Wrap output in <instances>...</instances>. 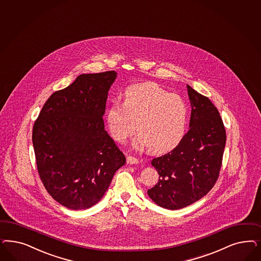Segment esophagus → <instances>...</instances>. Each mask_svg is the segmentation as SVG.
Instances as JSON below:
<instances>
[{
  "mask_svg": "<svg viewBox=\"0 0 261 261\" xmlns=\"http://www.w3.org/2000/svg\"><path fill=\"white\" fill-rule=\"evenodd\" d=\"M138 160L136 159V158H134V156H127L126 158V163L127 164H129V165H134V164H138Z\"/></svg>",
  "mask_w": 261,
  "mask_h": 261,
  "instance_id": "esophagus-1",
  "label": "esophagus"
}]
</instances>
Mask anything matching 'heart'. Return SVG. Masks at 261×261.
I'll use <instances>...</instances> for the list:
<instances>
[{"instance_id": "1", "label": "heart", "mask_w": 261, "mask_h": 261, "mask_svg": "<svg viewBox=\"0 0 261 261\" xmlns=\"http://www.w3.org/2000/svg\"><path fill=\"white\" fill-rule=\"evenodd\" d=\"M110 134L119 142L136 130L135 144L160 153L175 148L185 133L187 107L181 97L156 84H135L124 92V102H114L107 111Z\"/></svg>"}]
</instances>
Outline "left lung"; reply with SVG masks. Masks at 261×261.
<instances>
[{
	"mask_svg": "<svg viewBox=\"0 0 261 261\" xmlns=\"http://www.w3.org/2000/svg\"><path fill=\"white\" fill-rule=\"evenodd\" d=\"M191 105L189 130L177 147L153 159L159 182L148 190L152 202L176 211L199 201L214 186L222 165L226 130L211 100L187 85Z\"/></svg>",
	"mask_w": 261,
	"mask_h": 261,
	"instance_id": "8db88e82",
	"label": "left lung"
}]
</instances>
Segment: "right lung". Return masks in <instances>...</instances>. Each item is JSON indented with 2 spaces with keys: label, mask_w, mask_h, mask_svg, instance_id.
I'll return each instance as SVG.
<instances>
[{
  "label": "right lung",
  "mask_w": 261,
  "mask_h": 261,
  "mask_svg": "<svg viewBox=\"0 0 261 261\" xmlns=\"http://www.w3.org/2000/svg\"><path fill=\"white\" fill-rule=\"evenodd\" d=\"M115 71L83 74L53 93L35 121L37 170L53 199L72 211L103 197L126 158L105 129L102 116Z\"/></svg>",
  "instance_id": "obj_1"
}]
</instances>
